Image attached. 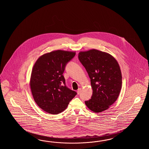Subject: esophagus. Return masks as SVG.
<instances>
[{
  "instance_id": "34e87169",
  "label": "esophagus",
  "mask_w": 149,
  "mask_h": 149,
  "mask_svg": "<svg viewBox=\"0 0 149 149\" xmlns=\"http://www.w3.org/2000/svg\"><path fill=\"white\" fill-rule=\"evenodd\" d=\"M81 92V89L80 88H79L78 89V91H77V94L79 95L80 94V93Z\"/></svg>"
}]
</instances>
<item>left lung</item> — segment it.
I'll use <instances>...</instances> for the list:
<instances>
[{
    "instance_id": "8db88e82",
    "label": "left lung",
    "mask_w": 149,
    "mask_h": 149,
    "mask_svg": "<svg viewBox=\"0 0 149 149\" xmlns=\"http://www.w3.org/2000/svg\"><path fill=\"white\" fill-rule=\"evenodd\" d=\"M78 58L91 79V98L87 107L96 113L108 109L117 100L122 86V76L117 61L110 54L96 49L81 52Z\"/></svg>"
}]
</instances>
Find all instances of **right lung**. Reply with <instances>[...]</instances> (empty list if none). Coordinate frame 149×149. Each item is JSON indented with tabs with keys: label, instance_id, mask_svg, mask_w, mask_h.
Returning <instances> with one entry per match:
<instances>
[{
	"label": "right lung",
	"instance_id": "1",
	"mask_svg": "<svg viewBox=\"0 0 149 149\" xmlns=\"http://www.w3.org/2000/svg\"><path fill=\"white\" fill-rule=\"evenodd\" d=\"M75 52L53 51L36 62L32 71L30 88L37 104L46 112L57 114L63 111L77 92L65 85L63 73Z\"/></svg>",
	"mask_w": 149,
	"mask_h": 149
}]
</instances>
